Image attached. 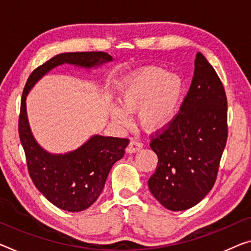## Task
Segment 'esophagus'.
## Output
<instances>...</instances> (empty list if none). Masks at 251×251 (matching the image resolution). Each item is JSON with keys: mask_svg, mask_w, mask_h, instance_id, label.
<instances>
[{"mask_svg": "<svg viewBox=\"0 0 251 251\" xmlns=\"http://www.w3.org/2000/svg\"><path fill=\"white\" fill-rule=\"evenodd\" d=\"M142 149V144L137 140H131L128 147H126V152L128 153H134Z\"/></svg>", "mask_w": 251, "mask_h": 251, "instance_id": "obj_1", "label": "esophagus"}]
</instances>
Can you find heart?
I'll list each match as a JSON object with an SVG mask.
<instances>
[{
    "instance_id": "b5f03b06",
    "label": "heart",
    "mask_w": 251,
    "mask_h": 251,
    "mask_svg": "<svg viewBox=\"0 0 251 251\" xmlns=\"http://www.w3.org/2000/svg\"><path fill=\"white\" fill-rule=\"evenodd\" d=\"M184 80L177 74H168L163 68L149 66L137 69L122 80L119 95L121 105L112 109L117 125L126 126L129 112L138 111V120L147 131L167 126L178 113L184 94Z\"/></svg>"
}]
</instances>
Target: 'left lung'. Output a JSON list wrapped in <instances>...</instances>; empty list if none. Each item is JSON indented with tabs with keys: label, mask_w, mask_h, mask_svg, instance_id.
Returning <instances> with one entry per match:
<instances>
[{
	"label": "left lung",
	"mask_w": 251,
	"mask_h": 251,
	"mask_svg": "<svg viewBox=\"0 0 251 251\" xmlns=\"http://www.w3.org/2000/svg\"><path fill=\"white\" fill-rule=\"evenodd\" d=\"M192 84L179 113L151 139L156 172L149 190L166 209L184 211L205 198L217 179L228 138L226 96L214 68L196 53Z\"/></svg>",
	"instance_id": "1"
}]
</instances>
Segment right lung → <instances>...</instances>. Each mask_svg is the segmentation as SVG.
Listing matches in <instances>:
<instances>
[{
  "label": "right lung",
  "instance_id": "add662e5",
  "mask_svg": "<svg viewBox=\"0 0 251 251\" xmlns=\"http://www.w3.org/2000/svg\"><path fill=\"white\" fill-rule=\"evenodd\" d=\"M112 60L109 53L103 51L59 53L34 69L23 90L19 136L29 175L41 194L61 210H86L99 199L111 168L125 155L129 140L94 134L73 151L49 152L38 144L30 129L26 96L41 77L60 65L69 64L90 69Z\"/></svg>",
  "mask_w": 251,
  "mask_h": 251
}]
</instances>
